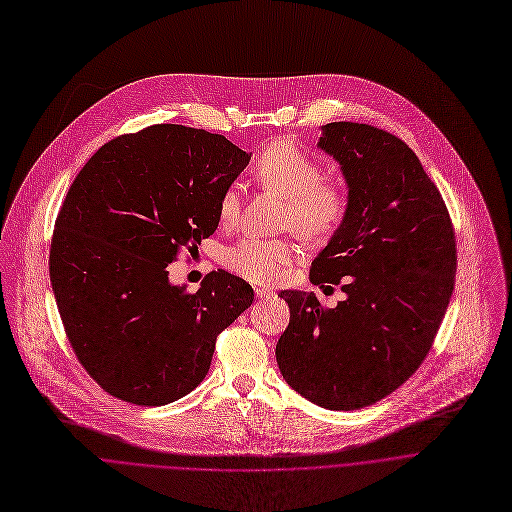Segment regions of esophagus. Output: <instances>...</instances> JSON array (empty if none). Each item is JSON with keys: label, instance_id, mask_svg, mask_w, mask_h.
Wrapping results in <instances>:
<instances>
[{"label": "esophagus", "instance_id": "34e87169", "mask_svg": "<svg viewBox=\"0 0 512 512\" xmlns=\"http://www.w3.org/2000/svg\"><path fill=\"white\" fill-rule=\"evenodd\" d=\"M254 294H256V298H270V296H272V290H266V288H254Z\"/></svg>", "mask_w": 512, "mask_h": 512}]
</instances>
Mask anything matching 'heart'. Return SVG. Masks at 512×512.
Masks as SVG:
<instances>
[{"label": "heart", "instance_id": "b5f03b06", "mask_svg": "<svg viewBox=\"0 0 512 512\" xmlns=\"http://www.w3.org/2000/svg\"><path fill=\"white\" fill-rule=\"evenodd\" d=\"M256 179L288 199L286 224L306 236H327L341 224L347 195L335 183H325L321 165L290 141H272L256 161ZM220 220L230 226L240 212V187H228L220 197ZM296 258L288 240L242 238L224 250L222 262L234 274L254 284H276Z\"/></svg>", "mask_w": 512, "mask_h": 512}]
</instances>
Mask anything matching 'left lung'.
Returning a JSON list of instances; mask_svg holds the SVG:
<instances>
[{
	"label": "left lung",
	"instance_id": "8db88e82",
	"mask_svg": "<svg viewBox=\"0 0 512 512\" xmlns=\"http://www.w3.org/2000/svg\"><path fill=\"white\" fill-rule=\"evenodd\" d=\"M317 147L347 183V210L313 260L315 292L282 290L290 323L276 343L284 381L327 410L367 407L410 379L428 355L454 290L456 242L438 187L416 153L371 125L329 123Z\"/></svg>",
	"mask_w": 512,
	"mask_h": 512
}]
</instances>
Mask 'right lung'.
Wrapping results in <instances>:
<instances>
[{
	"label": "right lung",
	"mask_w": 512,
	"mask_h": 512,
	"mask_svg": "<svg viewBox=\"0 0 512 512\" xmlns=\"http://www.w3.org/2000/svg\"><path fill=\"white\" fill-rule=\"evenodd\" d=\"M224 135L153 125L102 145L56 218L50 280L68 341L107 393L165 405L210 371L218 335L254 300L226 270L171 284L179 248L220 224V197L250 163Z\"/></svg>",
	"instance_id": "obj_1"
}]
</instances>
